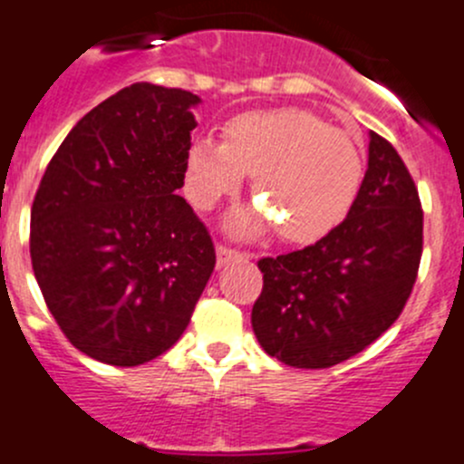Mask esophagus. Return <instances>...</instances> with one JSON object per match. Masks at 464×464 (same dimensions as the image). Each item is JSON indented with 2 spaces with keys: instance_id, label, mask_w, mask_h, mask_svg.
Masks as SVG:
<instances>
[{
  "instance_id": "esophagus-1",
  "label": "esophagus",
  "mask_w": 464,
  "mask_h": 464,
  "mask_svg": "<svg viewBox=\"0 0 464 464\" xmlns=\"http://www.w3.org/2000/svg\"><path fill=\"white\" fill-rule=\"evenodd\" d=\"M249 256L242 254V251L231 249L227 245H218V267H227L231 263H240V260H246Z\"/></svg>"
}]
</instances>
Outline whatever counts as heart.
Instances as JSON below:
<instances>
[{
    "label": "heart",
    "instance_id": "1",
    "mask_svg": "<svg viewBox=\"0 0 464 464\" xmlns=\"http://www.w3.org/2000/svg\"><path fill=\"white\" fill-rule=\"evenodd\" d=\"M245 174H254L260 208L233 215L228 228L256 236L269 218L283 240L313 242L352 210L362 156L344 131L301 108L242 112L227 124L224 142L208 133L192 140L183 188L197 208L208 210L236 192Z\"/></svg>",
    "mask_w": 464,
    "mask_h": 464
}]
</instances>
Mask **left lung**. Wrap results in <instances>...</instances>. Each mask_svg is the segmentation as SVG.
I'll return each instance as SVG.
<instances>
[{"mask_svg": "<svg viewBox=\"0 0 464 464\" xmlns=\"http://www.w3.org/2000/svg\"><path fill=\"white\" fill-rule=\"evenodd\" d=\"M424 245V210L401 156L370 133V160L346 219L314 245L260 258L251 326L269 356L324 370L361 353L401 314Z\"/></svg>", "mask_w": 464, "mask_h": 464, "instance_id": "8db88e82", "label": "left lung"}]
</instances>
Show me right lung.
Instances as JSON below:
<instances>
[{"instance_id":"obj_1","label":"right lung","mask_w":464,"mask_h":464,"mask_svg":"<svg viewBox=\"0 0 464 464\" xmlns=\"http://www.w3.org/2000/svg\"><path fill=\"white\" fill-rule=\"evenodd\" d=\"M181 88L133 83L76 122L31 206V265L67 340L136 367L190 324L215 246L183 188L192 106Z\"/></svg>"}]
</instances>
